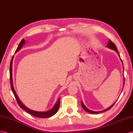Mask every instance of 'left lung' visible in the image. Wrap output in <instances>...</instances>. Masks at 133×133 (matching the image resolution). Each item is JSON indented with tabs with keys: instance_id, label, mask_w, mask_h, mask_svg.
Segmentation results:
<instances>
[{
	"instance_id": "obj_1",
	"label": "left lung",
	"mask_w": 133,
	"mask_h": 133,
	"mask_svg": "<svg viewBox=\"0 0 133 133\" xmlns=\"http://www.w3.org/2000/svg\"><path fill=\"white\" fill-rule=\"evenodd\" d=\"M107 46H108L109 48H112V49L115 50V51L118 53V51H117V47H116V45L115 44V43H113V42L112 41H111L110 39H109V42L108 43ZM118 55H119V54H118ZM120 59H121V58H120ZM121 60L122 63V61L121 59ZM122 64H123V63H122ZM124 83H125V82H124ZM114 104H115V103H114V104H113L112 105H111V107H109L108 108H107V109L104 110V111H108V110L110 109H111V108L113 106V105H114ZM81 105H82V107H83V108L84 109H85L86 111L88 112H89V113H94V114H96V113H99V112H103V111H101V112H94V111H91V110H90V109H89L88 108H87L86 107H85V105L83 104V103L82 102H81Z\"/></svg>"
}]
</instances>
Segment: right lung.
<instances>
[{"instance_id": "add662e5", "label": "right lung", "mask_w": 133, "mask_h": 133, "mask_svg": "<svg viewBox=\"0 0 133 133\" xmlns=\"http://www.w3.org/2000/svg\"><path fill=\"white\" fill-rule=\"evenodd\" d=\"M25 43V39H22V41H21L20 43L19 44L17 48V50H16V52H17V51H18L20 50L21 47L23 46L24 44ZM13 59H14V56L12 57V59L11 60V63H10V69H9V74H10V83H11V89L12 91L14 93V94L15 95V98L17 100V102L18 103V105L20 107L23 109L26 112H27L28 113H29V114L31 115L32 116H35V117H39V118H47L49 117H51L53 115H54L55 113L57 112L58 109H59V106H60V99H59L58 100L57 102L56 103V104L54 105V107H53V108H52L51 110L47 112H37V111H32V110L29 109L28 108H27L26 107H25L22 103L21 102V101L19 100L18 96L16 94V93L15 91L14 86H13V83H12V61H13Z\"/></svg>"}]
</instances>
